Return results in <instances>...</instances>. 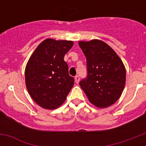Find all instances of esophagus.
<instances>
[{
	"instance_id": "esophagus-1",
	"label": "esophagus",
	"mask_w": 146,
	"mask_h": 146,
	"mask_svg": "<svg viewBox=\"0 0 146 146\" xmlns=\"http://www.w3.org/2000/svg\"><path fill=\"white\" fill-rule=\"evenodd\" d=\"M74 81H75V82L77 83V84H78L80 82V77L79 76H76L75 77H74Z\"/></svg>"
}]
</instances>
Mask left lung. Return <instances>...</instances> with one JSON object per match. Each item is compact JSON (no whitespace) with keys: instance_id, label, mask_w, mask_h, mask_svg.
I'll return each mask as SVG.
<instances>
[{"instance_id":"obj_1","label":"left lung","mask_w":146,"mask_h":146,"mask_svg":"<svg viewBox=\"0 0 146 146\" xmlns=\"http://www.w3.org/2000/svg\"><path fill=\"white\" fill-rule=\"evenodd\" d=\"M87 60L88 77L80 86L89 102L98 108L116 102L126 83V69L120 57L108 44L99 39L80 41Z\"/></svg>"}]
</instances>
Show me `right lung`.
<instances>
[{
  "label": "right lung",
  "instance_id": "obj_1",
  "mask_svg": "<svg viewBox=\"0 0 146 146\" xmlns=\"http://www.w3.org/2000/svg\"><path fill=\"white\" fill-rule=\"evenodd\" d=\"M72 41L47 38L38 44L25 66L27 90L38 105L47 110L59 108L74 84L64 55Z\"/></svg>",
  "mask_w": 146,
  "mask_h": 146
}]
</instances>
